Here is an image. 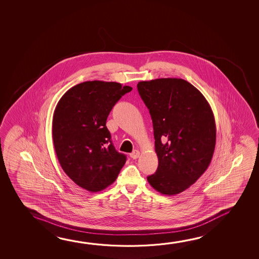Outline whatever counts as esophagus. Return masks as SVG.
<instances>
[{"mask_svg": "<svg viewBox=\"0 0 259 259\" xmlns=\"http://www.w3.org/2000/svg\"><path fill=\"white\" fill-rule=\"evenodd\" d=\"M139 156H140V152L138 150H135L133 153H130L132 159H137Z\"/></svg>", "mask_w": 259, "mask_h": 259, "instance_id": "1", "label": "esophagus"}]
</instances>
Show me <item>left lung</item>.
Listing matches in <instances>:
<instances>
[{
  "instance_id": "obj_1",
  "label": "left lung",
  "mask_w": 259,
  "mask_h": 259,
  "mask_svg": "<svg viewBox=\"0 0 259 259\" xmlns=\"http://www.w3.org/2000/svg\"><path fill=\"white\" fill-rule=\"evenodd\" d=\"M137 89L153 120L158 168L147 177L164 195H175L197 182L211 161L216 124L203 95L182 78L141 81Z\"/></svg>"
}]
</instances>
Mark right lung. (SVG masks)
<instances>
[{
	"mask_svg": "<svg viewBox=\"0 0 259 259\" xmlns=\"http://www.w3.org/2000/svg\"><path fill=\"white\" fill-rule=\"evenodd\" d=\"M131 87L116 82L85 81L64 94L56 106L52 138L65 174L91 192L115 182L126 156L115 149L107 116Z\"/></svg>",
	"mask_w": 259,
	"mask_h": 259,
	"instance_id": "obj_1",
	"label": "right lung"
}]
</instances>
